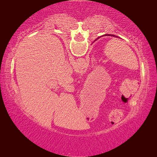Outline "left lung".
Returning <instances> with one entry per match:
<instances>
[{
  "label": "left lung",
  "instance_id": "obj_1",
  "mask_svg": "<svg viewBox=\"0 0 157 157\" xmlns=\"http://www.w3.org/2000/svg\"><path fill=\"white\" fill-rule=\"evenodd\" d=\"M105 36H114V37H118L117 36L113 35V34H105Z\"/></svg>",
  "mask_w": 157,
  "mask_h": 157
}]
</instances>
